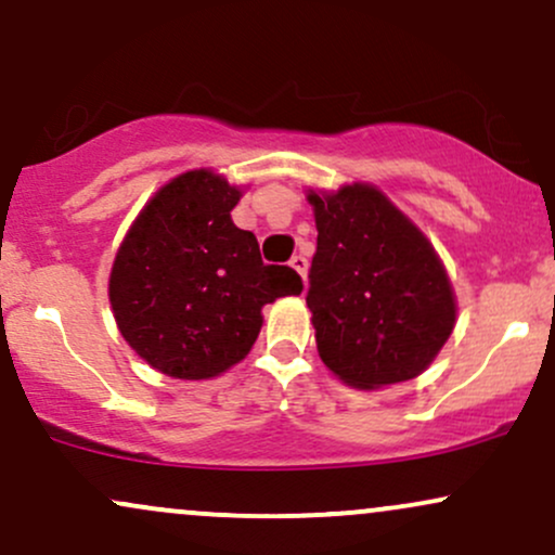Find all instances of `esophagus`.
Masks as SVG:
<instances>
[{"mask_svg":"<svg viewBox=\"0 0 555 555\" xmlns=\"http://www.w3.org/2000/svg\"><path fill=\"white\" fill-rule=\"evenodd\" d=\"M289 266L299 273V276H302V282H305V279H307V258L302 256V253H297V256H292Z\"/></svg>","mask_w":555,"mask_h":555,"instance_id":"esophagus-1","label":"esophagus"}]
</instances>
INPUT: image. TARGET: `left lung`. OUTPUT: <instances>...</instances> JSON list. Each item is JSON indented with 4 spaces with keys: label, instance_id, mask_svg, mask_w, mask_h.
Wrapping results in <instances>:
<instances>
[{
    "label": "left lung",
    "instance_id": "1",
    "mask_svg": "<svg viewBox=\"0 0 555 555\" xmlns=\"http://www.w3.org/2000/svg\"><path fill=\"white\" fill-rule=\"evenodd\" d=\"M318 250L307 307L325 366L359 390L422 375L455 328L437 253L377 189L310 193Z\"/></svg>",
    "mask_w": 555,
    "mask_h": 555
}]
</instances>
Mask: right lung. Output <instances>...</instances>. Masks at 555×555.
<instances>
[{
    "label": "right lung",
    "instance_id": "obj_1",
    "mask_svg": "<svg viewBox=\"0 0 555 555\" xmlns=\"http://www.w3.org/2000/svg\"><path fill=\"white\" fill-rule=\"evenodd\" d=\"M237 202L222 176L183 172L152 196L113 260L118 331L165 375L230 370L256 344L260 307L302 292L295 269L263 263L256 235L232 224Z\"/></svg>",
    "mask_w": 555,
    "mask_h": 555
}]
</instances>
